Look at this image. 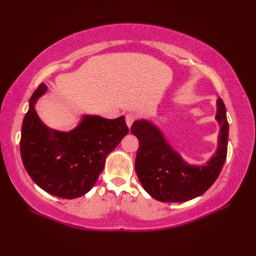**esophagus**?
I'll return each mask as SVG.
<instances>
[{
	"label": "esophagus",
	"mask_w": 256,
	"mask_h": 256,
	"mask_svg": "<svg viewBox=\"0 0 256 256\" xmlns=\"http://www.w3.org/2000/svg\"><path fill=\"white\" fill-rule=\"evenodd\" d=\"M136 120V116L133 114H128L126 117H125V120H126V125L128 126V128L132 126L133 122H134Z\"/></svg>",
	"instance_id": "obj_1"
}]
</instances>
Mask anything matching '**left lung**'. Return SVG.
Instances as JSON below:
<instances>
[{
	"label": "left lung",
	"mask_w": 256,
	"mask_h": 256,
	"mask_svg": "<svg viewBox=\"0 0 256 256\" xmlns=\"http://www.w3.org/2000/svg\"><path fill=\"white\" fill-rule=\"evenodd\" d=\"M219 134L217 150L204 164H190L176 152L162 131L148 120H136L131 128L139 140L136 172L142 188L153 198L181 203L196 198L214 184L228 154V123L222 98L216 102Z\"/></svg>",
	"instance_id": "obj_1"
}]
</instances>
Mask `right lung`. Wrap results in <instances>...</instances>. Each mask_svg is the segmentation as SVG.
Returning a JSON list of instances; mask_svg holds the SVG:
<instances>
[{"label": "right lung", "mask_w": 256, "mask_h": 256, "mask_svg": "<svg viewBox=\"0 0 256 256\" xmlns=\"http://www.w3.org/2000/svg\"><path fill=\"white\" fill-rule=\"evenodd\" d=\"M46 92L48 86L42 84L28 100L22 125V161L39 188L60 198H78L92 188L106 156L128 128L124 116L106 120L97 114H84L67 132L48 128L36 110V103Z\"/></svg>", "instance_id": "1"}]
</instances>
